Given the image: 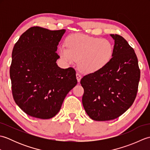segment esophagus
Listing matches in <instances>:
<instances>
[{
	"mask_svg": "<svg viewBox=\"0 0 150 150\" xmlns=\"http://www.w3.org/2000/svg\"><path fill=\"white\" fill-rule=\"evenodd\" d=\"M76 77H77V81H78L79 82H80L81 79H82V76H81V75L80 74V73H76Z\"/></svg>",
	"mask_w": 150,
	"mask_h": 150,
	"instance_id": "34e87169",
	"label": "esophagus"
}]
</instances>
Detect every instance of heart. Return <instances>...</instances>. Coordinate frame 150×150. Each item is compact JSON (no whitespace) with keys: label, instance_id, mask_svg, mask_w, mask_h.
<instances>
[{"label":"heart","instance_id":"obj_1","mask_svg":"<svg viewBox=\"0 0 150 150\" xmlns=\"http://www.w3.org/2000/svg\"><path fill=\"white\" fill-rule=\"evenodd\" d=\"M66 46L59 48L60 57L68 63L79 60V66L86 73L97 71L106 66L112 57V44L106 39L84 34L68 37Z\"/></svg>","mask_w":150,"mask_h":150}]
</instances>
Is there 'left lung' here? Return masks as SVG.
Returning <instances> with one entry per match:
<instances>
[{"label": "left lung", "mask_w": 150, "mask_h": 150, "mask_svg": "<svg viewBox=\"0 0 150 150\" xmlns=\"http://www.w3.org/2000/svg\"><path fill=\"white\" fill-rule=\"evenodd\" d=\"M115 40L112 58L97 71L84 76L82 104L91 119L110 120L120 117L133 104L141 76L134 50L119 35Z\"/></svg>", "instance_id": "1"}]
</instances>
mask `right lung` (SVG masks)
<instances>
[{"label":"right lung","instance_id":"right-lung-1","mask_svg":"<svg viewBox=\"0 0 150 150\" xmlns=\"http://www.w3.org/2000/svg\"><path fill=\"white\" fill-rule=\"evenodd\" d=\"M66 30L34 26L21 35L12 52L9 69L13 99L27 115L47 119L55 116L77 84L76 71L56 61L57 46Z\"/></svg>","mask_w":150,"mask_h":150}]
</instances>
